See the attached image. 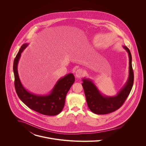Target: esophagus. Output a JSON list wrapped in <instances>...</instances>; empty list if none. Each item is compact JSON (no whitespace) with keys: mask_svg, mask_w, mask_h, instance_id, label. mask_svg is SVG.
<instances>
[{"mask_svg":"<svg viewBox=\"0 0 146 146\" xmlns=\"http://www.w3.org/2000/svg\"><path fill=\"white\" fill-rule=\"evenodd\" d=\"M84 75H85V72L84 70H82V69H80L77 70V71L76 72V77L78 78L82 77Z\"/></svg>","mask_w":146,"mask_h":146,"instance_id":"obj_1","label":"esophagus"}]
</instances>
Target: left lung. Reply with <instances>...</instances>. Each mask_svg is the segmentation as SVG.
<instances>
[{
  "label": "left lung",
  "instance_id": "8db88e82",
  "mask_svg": "<svg viewBox=\"0 0 146 146\" xmlns=\"http://www.w3.org/2000/svg\"><path fill=\"white\" fill-rule=\"evenodd\" d=\"M129 57V75L123 86L114 96H106L101 93L92 80L82 79L87 103L90 110L96 114H106L119 109L128 96L133 84V72L132 66V55L129 48L123 46Z\"/></svg>",
  "mask_w": 146,
  "mask_h": 146
}]
</instances>
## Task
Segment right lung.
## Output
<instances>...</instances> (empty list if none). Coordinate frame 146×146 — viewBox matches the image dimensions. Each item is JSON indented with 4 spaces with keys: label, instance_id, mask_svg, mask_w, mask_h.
Instances as JSON below:
<instances>
[{
    "label": "right lung",
    "instance_id": "1",
    "mask_svg": "<svg viewBox=\"0 0 146 146\" xmlns=\"http://www.w3.org/2000/svg\"><path fill=\"white\" fill-rule=\"evenodd\" d=\"M25 43L21 47L13 64L14 86L16 92L25 105L31 109L46 115H56L59 114L65 105L67 93L75 81L73 73H69L60 78L51 91L46 95H37L27 90L21 82L18 64L23 51L28 46Z\"/></svg>",
    "mask_w": 146,
    "mask_h": 146
}]
</instances>
